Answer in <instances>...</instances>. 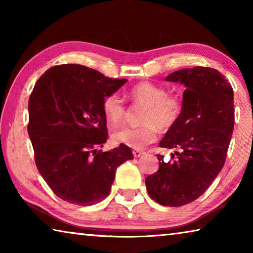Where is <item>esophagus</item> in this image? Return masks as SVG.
I'll list each match as a JSON object with an SVG mask.
<instances>
[{
	"instance_id": "34e87169",
	"label": "esophagus",
	"mask_w": 253,
	"mask_h": 253,
	"mask_svg": "<svg viewBox=\"0 0 253 253\" xmlns=\"http://www.w3.org/2000/svg\"><path fill=\"white\" fill-rule=\"evenodd\" d=\"M145 152H143V151H132V155H134V157H140V156H143V155H145Z\"/></svg>"
}]
</instances>
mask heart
I'll use <instances>...</instances> for the list:
<instances>
[{
    "label": "heart",
    "instance_id": "obj_1",
    "mask_svg": "<svg viewBox=\"0 0 253 253\" xmlns=\"http://www.w3.org/2000/svg\"><path fill=\"white\" fill-rule=\"evenodd\" d=\"M128 97L137 105L145 106L142 115L143 125L123 127L114 132L113 139L118 144L134 149H142L155 142L158 128L168 131L176 125L182 115L183 104L178 97L168 95L164 87L152 83H140L131 87ZM102 113L111 126L121 124L126 115V107L116 92L107 95L102 100Z\"/></svg>",
    "mask_w": 253,
    "mask_h": 253
}]
</instances>
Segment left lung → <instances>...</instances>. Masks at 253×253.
I'll return each mask as SVG.
<instances>
[{
	"label": "left lung",
	"mask_w": 253,
	"mask_h": 253,
	"mask_svg": "<svg viewBox=\"0 0 253 253\" xmlns=\"http://www.w3.org/2000/svg\"><path fill=\"white\" fill-rule=\"evenodd\" d=\"M166 81L185 85L183 110L160 147L175 149L176 160L165 163L145 179L147 192L165 207H182L200 198L223 168L234 127L232 85L213 68L181 69Z\"/></svg>",
	"instance_id": "left-lung-1"
}]
</instances>
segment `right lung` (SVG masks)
<instances>
[{
	"label": "right lung",
	"mask_w": 253,
	"mask_h": 253,
	"mask_svg": "<svg viewBox=\"0 0 253 253\" xmlns=\"http://www.w3.org/2000/svg\"><path fill=\"white\" fill-rule=\"evenodd\" d=\"M126 81L69 63L50 68L34 85L28 125L34 160L63 201L81 207L101 202L109 195L118 166L134 158L123 144L97 151L108 137L102 100Z\"/></svg>",
	"instance_id": "1"
}]
</instances>
